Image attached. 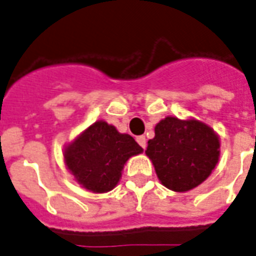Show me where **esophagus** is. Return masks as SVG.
Segmentation results:
<instances>
[{
    "label": "esophagus",
    "mask_w": 256,
    "mask_h": 256,
    "mask_svg": "<svg viewBox=\"0 0 256 256\" xmlns=\"http://www.w3.org/2000/svg\"><path fill=\"white\" fill-rule=\"evenodd\" d=\"M136 142H138V144L142 147L143 150L146 148V146H147L146 136H143V135H140V136H136Z\"/></svg>",
    "instance_id": "esophagus-1"
}]
</instances>
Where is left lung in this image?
Segmentation results:
<instances>
[{
	"label": "left lung",
	"mask_w": 256,
	"mask_h": 256,
	"mask_svg": "<svg viewBox=\"0 0 256 256\" xmlns=\"http://www.w3.org/2000/svg\"><path fill=\"white\" fill-rule=\"evenodd\" d=\"M218 136L205 124L167 117L156 124L146 154L163 186L186 192L210 175L218 162Z\"/></svg>",
	"instance_id": "8db88e82"
}]
</instances>
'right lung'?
I'll list each match as a JSON object with an SVG mask.
<instances>
[{"label": "right lung", "mask_w": 256, "mask_h": 256, "mask_svg": "<svg viewBox=\"0 0 256 256\" xmlns=\"http://www.w3.org/2000/svg\"><path fill=\"white\" fill-rule=\"evenodd\" d=\"M142 152V147L128 134L100 121L70 143L64 152L68 170L84 188L102 193L117 186L128 158Z\"/></svg>", "instance_id": "add662e5"}]
</instances>
